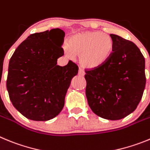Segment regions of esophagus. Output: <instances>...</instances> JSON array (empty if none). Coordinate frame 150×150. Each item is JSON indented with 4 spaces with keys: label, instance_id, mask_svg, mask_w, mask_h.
Segmentation results:
<instances>
[{
    "label": "esophagus",
    "instance_id": "34e87169",
    "mask_svg": "<svg viewBox=\"0 0 150 150\" xmlns=\"http://www.w3.org/2000/svg\"><path fill=\"white\" fill-rule=\"evenodd\" d=\"M78 74L80 75V76H84L85 75V71L82 69V68H79V71H78Z\"/></svg>",
    "mask_w": 150,
    "mask_h": 150
}]
</instances>
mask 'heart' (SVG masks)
<instances>
[{
  "instance_id": "heart-1",
  "label": "heart",
  "mask_w": 150,
  "mask_h": 150,
  "mask_svg": "<svg viewBox=\"0 0 150 150\" xmlns=\"http://www.w3.org/2000/svg\"><path fill=\"white\" fill-rule=\"evenodd\" d=\"M70 52L79 56L81 65L96 69L105 64L114 53L112 38L100 32H83L74 35L68 42Z\"/></svg>"
}]
</instances>
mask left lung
Returning <instances> with one entry per match:
<instances>
[{"mask_svg": "<svg viewBox=\"0 0 150 150\" xmlns=\"http://www.w3.org/2000/svg\"><path fill=\"white\" fill-rule=\"evenodd\" d=\"M115 48L100 68L85 70L86 94L92 112L100 117L120 120L136 109L146 86L145 59L132 42L110 34Z\"/></svg>", "mask_w": 150, "mask_h": 150, "instance_id": "1", "label": "left lung"}]
</instances>
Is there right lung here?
Segmentation results:
<instances>
[{
    "label": "right lung",
    "instance_id": "right-lung-1",
    "mask_svg": "<svg viewBox=\"0 0 150 150\" xmlns=\"http://www.w3.org/2000/svg\"><path fill=\"white\" fill-rule=\"evenodd\" d=\"M61 29L31 34L15 50L9 63L6 88L12 105L30 120L46 121L58 115L77 64L57 65L64 55Z\"/></svg>",
    "mask_w": 150,
    "mask_h": 150
}]
</instances>
